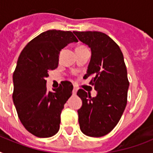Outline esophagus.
Listing matches in <instances>:
<instances>
[{
  "label": "esophagus",
  "instance_id": "34e87169",
  "mask_svg": "<svg viewBox=\"0 0 153 153\" xmlns=\"http://www.w3.org/2000/svg\"><path fill=\"white\" fill-rule=\"evenodd\" d=\"M77 91H78V89H77V87L74 86V88H73V91H72V92H73V94H76Z\"/></svg>",
  "mask_w": 153,
  "mask_h": 153
}]
</instances>
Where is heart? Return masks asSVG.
I'll return each mask as SVG.
<instances>
[{"label": "heart", "mask_w": 153, "mask_h": 153, "mask_svg": "<svg viewBox=\"0 0 153 153\" xmlns=\"http://www.w3.org/2000/svg\"><path fill=\"white\" fill-rule=\"evenodd\" d=\"M80 47H82V46H80Z\"/></svg>", "instance_id": "1"}]
</instances>
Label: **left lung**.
<instances>
[{"label": "left lung", "instance_id": "1", "mask_svg": "<svg viewBox=\"0 0 153 153\" xmlns=\"http://www.w3.org/2000/svg\"><path fill=\"white\" fill-rule=\"evenodd\" d=\"M73 32L91 48V61L85 76H94L90 83L98 93L92 98L82 89L77 92L82 101L78 110L79 126L85 135L100 137L114 129L127 104L129 82L123 54L118 45L105 33Z\"/></svg>", "mask_w": 153, "mask_h": 153}]
</instances>
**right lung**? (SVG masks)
Segmentation results:
<instances>
[{"label": "right lung", "instance_id": "add662e5", "mask_svg": "<svg viewBox=\"0 0 153 153\" xmlns=\"http://www.w3.org/2000/svg\"><path fill=\"white\" fill-rule=\"evenodd\" d=\"M74 42L78 39L70 31L48 30L32 39L19 56L13 76V100L22 125L36 137H50L59 129L60 114L73 85L62 81L51 92L47 91L46 78L58 67L60 51Z\"/></svg>", "mask_w": 153, "mask_h": 153}]
</instances>
